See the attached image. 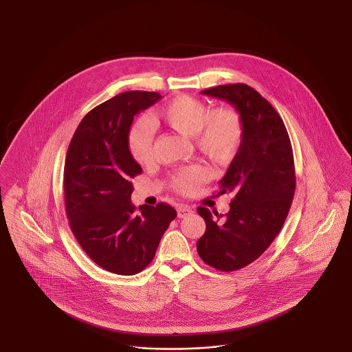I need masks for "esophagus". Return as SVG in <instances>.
Segmentation results:
<instances>
[{
  "label": "esophagus",
  "mask_w": 352,
  "mask_h": 352,
  "mask_svg": "<svg viewBox=\"0 0 352 352\" xmlns=\"http://www.w3.org/2000/svg\"><path fill=\"white\" fill-rule=\"evenodd\" d=\"M177 211H178V217H179V218H186V217H188V215L192 214L191 207H188V206H186V204H179V206L177 207Z\"/></svg>",
  "instance_id": "1"
}]
</instances>
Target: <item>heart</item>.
Listing matches in <instances>:
<instances>
[{"mask_svg":"<svg viewBox=\"0 0 352 352\" xmlns=\"http://www.w3.org/2000/svg\"><path fill=\"white\" fill-rule=\"evenodd\" d=\"M154 125L166 126L186 137H194L197 149L214 164L231 161L241 146L244 122L241 115L231 107H210L197 98L179 95L166 102L151 116ZM154 134L151 124L137 120L128 132V149L134 161L148 165L153 157ZM198 166L187 168L173 177L171 186L181 194H191L204 179Z\"/></svg>","mask_w":352,"mask_h":352,"instance_id":"heart-1","label":"heart"}]
</instances>
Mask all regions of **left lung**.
I'll use <instances>...</instances> for the list:
<instances>
[{"mask_svg":"<svg viewBox=\"0 0 352 352\" xmlns=\"http://www.w3.org/2000/svg\"><path fill=\"white\" fill-rule=\"evenodd\" d=\"M201 94L231 102L244 122L241 146L218 191L234 195L230 212L221 220L217 210H197L206 221L197 243L201 260L234 272L257 260L284 226L296 191L293 149L281 116L250 85L226 84Z\"/></svg>","mask_w":352,"mask_h":352,"instance_id":"left-lung-1","label":"left lung"}]
</instances>
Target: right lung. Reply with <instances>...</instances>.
<instances>
[{
	"mask_svg": "<svg viewBox=\"0 0 352 352\" xmlns=\"http://www.w3.org/2000/svg\"><path fill=\"white\" fill-rule=\"evenodd\" d=\"M162 96L128 91L89 111L76 128L65 165V203L69 228L89 258L108 272L133 276L155 256L177 211L131 203L132 178L142 173L128 149L134 115Z\"/></svg>",
	"mask_w": 352,
	"mask_h": 352,
	"instance_id": "add662e5",
	"label": "right lung"
}]
</instances>
